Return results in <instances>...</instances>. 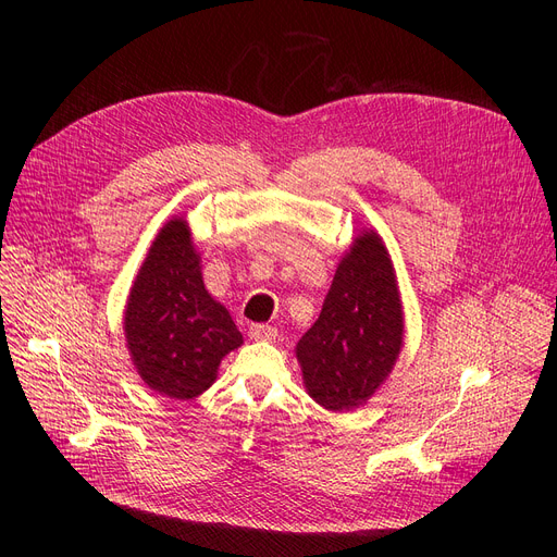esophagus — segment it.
Segmentation results:
<instances>
[{"label": "esophagus", "instance_id": "obj_1", "mask_svg": "<svg viewBox=\"0 0 557 557\" xmlns=\"http://www.w3.org/2000/svg\"><path fill=\"white\" fill-rule=\"evenodd\" d=\"M248 336L252 341H273L277 336V330L271 325H250Z\"/></svg>", "mask_w": 557, "mask_h": 557}]
</instances>
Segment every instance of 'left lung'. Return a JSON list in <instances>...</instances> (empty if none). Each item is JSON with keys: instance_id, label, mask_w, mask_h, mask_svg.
I'll return each instance as SVG.
<instances>
[{"instance_id": "1", "label": "left lung", "mask_w": 557, "mask_h": 557, "mask_svg": "<svg viewBox=\"0 0 557 557\" xmlns=\"http://www.w3.org/2000/svg\"><path fill=\"white\" fill-rule=\"evenodd\" d=\"M404 347V305L391 252L363 230L341 257L313 327L296 345L309 397L332 413L361 408Z\"/></svg>"}]
</instances>
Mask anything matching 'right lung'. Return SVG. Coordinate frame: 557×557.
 <instances>
[{"label":"right lung","mask_w":557,"mask_h":557,"mask_svg":"<svg viewBox=\"0 0 557 557\" xmlns=\"http://www.w3.org/2000/svg\"><path fill=\"white\" fill-rule=\"evenodd\" d=\"M124 336L141 382L169 399L208 391L244 336L202 282L185 216L169 219L146 252L124 309Z\"/></svg>","instance_id":"1"}]
</instances>
